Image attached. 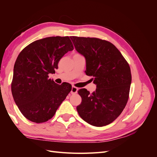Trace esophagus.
Wrapping results in <instances>:
<instances>
[{
	"mask_svg": "<svg viewBox=\"0 0 157 157\" xmlns=\"http://www.w3.org/2000/svg\"><path fill=\"white\" fill-rule=\"evenodd\" d=\"M78 88H77V87H75V86H72V88H71V94H77V91H78Z\"/></svg>",
	"mask_w": 157,
	"mask_h": 157,
	"instance_id": "34e87169",
	"label": "esophagus"
}]
</instances>
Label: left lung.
<instances>
[{"label":"left lung","instance_id":"1","mask_svg":"<svg viewBox=\"0 0 157 157\" xmlns=\"http://www.w3.org/2000/svg\"><path fill=\"white\" fill-rule=\"evenodd\" d=\"M75 48L86 59V75L96 84L92 94L78 91L82 102L77 107L82 119L94 126L110 124L124 109L132 82L130 66L110 42L97 38L70 36Z\"/></svg>","mask_w":157,"mask_h":157}]
</instances>
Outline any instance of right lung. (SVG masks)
Instances as JSON below:
<instances>
[{"label":"right lung","instance_id":"obj_1","mask_svg":"<svg viewBox=\"0 0 157 157\" xmlns=\"http://www.w3.org/2000/svg\"><path fill=\"white\" fill-rule=\"evenodd\" d=\"M73 49L69 36H51L32 42L18 55L11 89L14 101L28 120L48 121L71 92L70 84H56L48 75L55 73L60 59Z\"/></svg>","mask_w":157,"mask_h":157}]
</instances>
